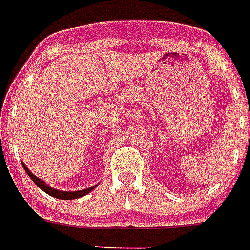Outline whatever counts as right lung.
<instances>
[{
  "mask_svg": "<svg viewBox=\"0 0 250 250\" xmlns=\"http://www.w3.org/2000/svg\"><path fill=\"white\" fill-rule=\"evenodd\" d=\"M22 165H23V169H25V171L27 173V175L30 176L31 179H32V182H34L35 184H36L37 187L41 189V190H43L46 194H48V195L54 196V198H57V199H62V200L77 199V198H81V196L86 195V194H89L90 191L92 190V189H95V187H91V188H87V189H83V190H79V191H61V190H57V189H55V188L48 187V185L46 184L45 182H42L41 179L37 178V176H35L34 174L31 173L30 170H28V167H26L25 164H23V163H22Z\"/></svg>",
  "mask_w": 250,
  "mask_h": 250,
  "instance_id": "add662e5",
  "label": "right lung"
}]
</instances>
